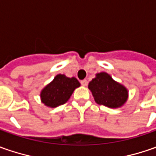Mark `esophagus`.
Wrapping results in <instances>:
<instances>
[{"instance_id":"obj_1","label":"esophagus","mask_w":156,"mask_h":156,"mask_svg":"<svg viewBox=\"0 0 156 156\" xmlns=\"http://www.w3.org/2000/svg\"><path fill=\"white\" fill-rule=\"evenodd\" d=\"M81 83L82 86H84V87H86V86H87V80H82V81H81Z\"/></svg>"}]
</instances>
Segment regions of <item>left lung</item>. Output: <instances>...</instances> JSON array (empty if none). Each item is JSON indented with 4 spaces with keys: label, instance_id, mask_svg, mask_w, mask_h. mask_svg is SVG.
<instances>
[{
    "label": "left lung",
    "instance_id": "8db88e82",
    "mask_svg": "<svg viewBox=\"0 0 156 156\" xmlns=\"http://www.w3.org/2000/svg\"><path fill=\"white\" fill-rule=\"evenodd\" d=\"M88 89L97 104L104 105L110 108L122 107L129 98L128 88L115 81L106 72L96 74L92 81H89Z\"/></svg>",
    "mask_w": 156,
    "mask_h": 156
}]
</instances>
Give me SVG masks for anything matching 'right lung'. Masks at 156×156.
Masks as SVG:
<instances>
[{
	"instance_id": "add662e5",
	"label": "right lung",
	"mask_w": 156,
	"mask_h": 156,
	"mask_svg": "<svg viewBox=\"0 0 156 156\" xmlns=\"http://www.w3.org/2000/svg\"><path fill=\"white\" fill-rule=\"evenodd\" d=\"M80 86L81 83L75 77L69 78L65 75L59 74L41 89L40 94L41 101L46 107L56 108L66 103L75 88Z\"/></svg>"
}]
</instances>
